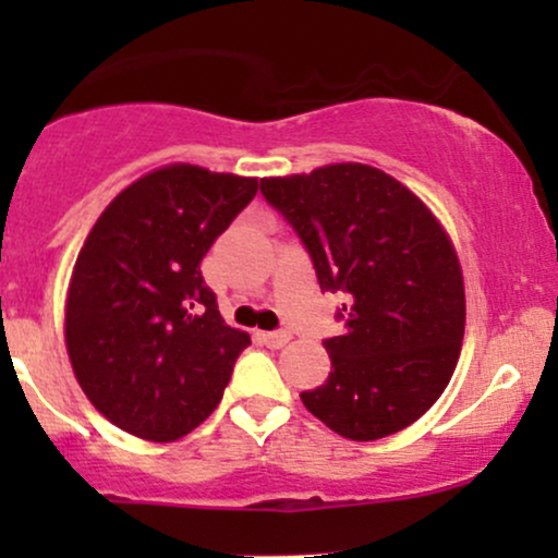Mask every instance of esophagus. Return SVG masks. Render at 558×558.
<instances>
[{"label":"esophagus","mask_w":558,"mask_h":558,"mask_svg":"<svg viewBox=\"0 0 558 558\" xmlns=\"http://www.w3.org/2000/svg\"><path fill=\"white\" fill-rule=\"evenodd\" d=\"M262 343L270 345V349H283V345L291 341V332L288 330H270V332H259Z\"/></svg>","instance_id":"34e87169"}]
</instances>
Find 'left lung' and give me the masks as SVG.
I'll list each match as a JSON object with an SVG mask.
<instances>
[{
	"label": "left lung",
	"mask_w": 558,
	"mask_h": 558,
	"mask_svg": "<svg viewBox=\"0 0 558 558\" xmlns=\"http://www.w3.org/2000/svg\"><path fill=\"white\" fill-rule=\"evenodd\" d=\"M262 196L304 243L323 293H343L330 375L304 407L351 440L403 430L438 401L464 338L457 252L407 185L369 165L265 178Z\"/></svg>",
	"instance_id": "1"
}]
</instances>
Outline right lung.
I'll return each mask as SVG.
<instances>
[{
  "instance_id": "1",
  "label": "right lung",
  "mask_w": 558,
  "mask_h": 558,
  "mask_svg": "<svg viewBox=\"0 0 558 558\" xmlns=\"http://www.w3.org/2000/svg\"><path fill=\"white\" fill-rule=\"evenodd\" d=\"M257 189L170 165L114 196L88 233L68 291V354L120 430L168 444L220 403L252 338L226 325L198 265Z\"/></svg>"
}]
</instances>
